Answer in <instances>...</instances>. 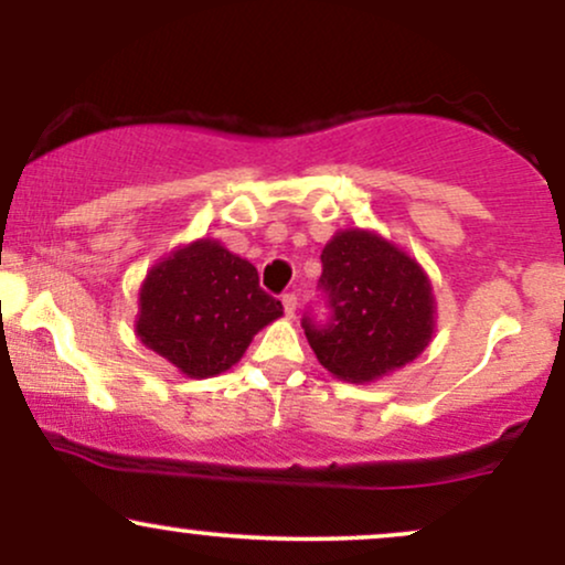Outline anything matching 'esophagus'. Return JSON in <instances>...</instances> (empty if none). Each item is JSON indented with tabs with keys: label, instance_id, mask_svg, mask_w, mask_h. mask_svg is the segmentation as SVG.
<instances>
[{
	"label": "esophagus",
	"instance_id": "obj_1",
	"mask_svg": "<svg viewBox=\"0 0 565 565\" xmlns=\"http://www.w3.org/2000/svg\"><path fill=\"white\" fill-rule=\"evenodd\" d=\"M281 305H284V313H287L291 319V316H295V310H297V295H295V291H287V295L281 297Z\"/></svg>",
	"mask_w": 565,
	"mask_h": 565
}]
</instances>
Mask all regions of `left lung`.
<instances>
[{"instance_id": "8db88e82", "label": "left lung", "mask_w": 565, "mask_h": 565, "mask_svg": "<svg viewBox=\"0 0 565 565\" xmlns=\"http://www.w3.org/2000/svg\"><path fill=\"white\" fill-rule=\"evenodd\" d=\"M327 323L302 319L316 359L337 380L374 382L430 345L436 300L414 257L374 231L334 233L321 252Z\"/></svg>"}]
</instances>
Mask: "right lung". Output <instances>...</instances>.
Wrapping results in <instances>:
<instances>
[{
  "label": "right lung",
  "mask_w": 565,
  "mask_h": 565,
  "mask_svg": "<svg viewBox=\"0 0 565 565\" xmlns=\"http://www.w3.org/2000/svg\"><path fill=\"white\" fill-rule=\"evenodd\" d=\"M135 332L193 380L215 377L244 355L252 337L284 313L249 260L212 238L174 249L148 270Z\"/></svg>",
  "instance_id": "right-lung-1"
}]
</instances>
